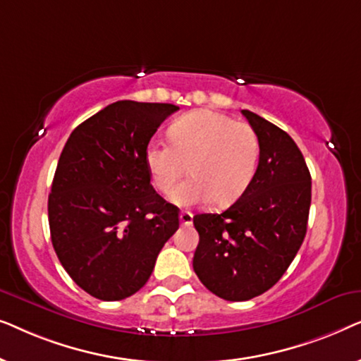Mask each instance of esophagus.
I'll return each instance as SVG.
<instances>
[{"mask_svg":"<svg viewBox=\"0 0 361 361\" xmlns=\"http://www.w3.org/2000/svg\"><path fill=\"white\" fill-rule=\"evenodd\" d=\"M179 219H180V224L182 225H192L194 215H192V212H189V210H182L180 215H179Z\"/></svg>","mask_w":361,"mask_h":361,"instance_id":"34e87169","label":"esophagus"}]
</instances>
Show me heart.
<instances>
[{
  "label": "heart",
  "mask_w": 361,
  "mask_h": 361,
  "mask_svg": "<svg viewBox=\"0 0 361 361\" xmlns=\"http://www.w3.org/2000/svg\"><path fill=\"white\" fill-rule=\"evenodd\" d=\"M171 142L151 140L145 162L152 185L169 194L190 164L191 177L171 194V202L192 207L214 200L233 204L258 171L261 140L250 123L224 113L197 110L180 116L169 130Z\"/></svg>",
  "instance_id": "b5f03b06"
}]
</instances>
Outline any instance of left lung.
Masks as SVG:
<instances>
[{"mask_svg":"<svg viewBox=\"0 0 361 361\" xmlns=\"http://www.w3.org/2000/svg\"><path fill=\"white\" fill-rule=\"evenodd\" d=\"M261 140L258 171L224 214H199L194 271L210 293L248 300L281 279L302 245L310 209V172L288 133L241 110Z\"/></svg>","mask_w":361,"mask_h":361,"instance_id":"left-lung-1","label":"left lung"}]
</instances>
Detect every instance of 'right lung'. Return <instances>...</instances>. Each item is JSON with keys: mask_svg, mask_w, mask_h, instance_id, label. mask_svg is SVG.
Wrapping results in <instances>:
<instances>
[{"mask_svg": "<svg viewBox=\"0 0 361 361\" xmlns=\"http://www.w3.org/2000/svg\"><path fill=\"white\" fill-rule=\"evenodd\" d=\"M171 103H111L72 131L49 195L57 258L93 298L121 300L147 283L162 246L179 228V209L151 185L147 142Z\"/></svg>", "mask_w": 361, "mask_h": 361, "instance_id": "1", "label": "right lung"}]
</instances>
